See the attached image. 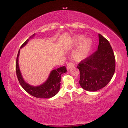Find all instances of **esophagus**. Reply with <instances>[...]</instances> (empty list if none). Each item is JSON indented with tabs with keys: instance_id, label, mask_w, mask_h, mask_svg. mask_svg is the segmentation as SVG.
<instances>
[{
	"instance_id": "esophagus-1",
	"label": "esophagus",
	"mask_w": 128,
	"mask_h": 128,
	"mask_svg": "<svg viewBox=\"0 0 128 128\" xmlns=\"http://www.w3.org/2000/svg\"><path fill=\"white\" fill-rule=\"evenodd\" d=\"M74 67V64H73L72 62H69L67 64V70H70V69L72 68H73V67Z\"/></svg>"
}]
</instances>
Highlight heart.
I'll use <instances>...</instances> for the list:
<instances>
[{"mask_svg":"<svg viewBox=\"0 0 128 128\" xmlns=\"http://www.w3.org/2000/svg\"><path fill=\"white\" fill-rule=\"evenodd\" d=\"M72 42L77 46L73 51V57L76 61H81L86 59L89 55L92 46V41L90 38H85L83 35H76L73 37Z\"/></svg>","mask_w":128,"mask_h":128,"instance_id":"1","label":"heart"}]
</instances>
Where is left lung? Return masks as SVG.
<instances>
[{"label":"left lung","mask_w":128,"mask_h":128,"mask_svg":"<svg viewBox=\"0 0 128 128\" xmlns=\"http://www.w3.org/2000/svg\"><path fill=\"white\" fill-rule=\"evenodd\" d=\"M98 50L77 66L80 72L79 84L88 92L105 87L114 74L115 56L109 42L99 34Z\"/></svg>","instance_id":"8db88e82"}]
</instances>
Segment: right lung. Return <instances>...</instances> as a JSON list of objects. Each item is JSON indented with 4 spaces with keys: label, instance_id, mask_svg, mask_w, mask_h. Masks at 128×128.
I'll return each mask as SVG.
<instances>
[{
    "label": "right lung",
    "instance_id": "obj_1",
    "mask_svg": "<svg viewBox=\"0 0 128 128\" xmlns=\"http://www.w3.org/2000/svg\"><path fill=\"white\" fill-rule=\"evenodd\" d=\"M35 36V34L31 36L22 45L21 48L24 47L28 42L29 41V39L32 38ZM20 50L19 49L18 54H17V59H16V73L19 83L23 87V88L28 92L29 94L32 95L37 98H50L55 96L60 89V85H61V74L62 73H66L67 72L65 66L61 67L57 69H55L51 71L48 79L42 84L38 86H32L28 84L24 80L22 77V73L20 72V68L18 66V56L20 55Z\"/></svg>",
    "mask_w": 128,
    "mask_h": 128
}]
</instances>
